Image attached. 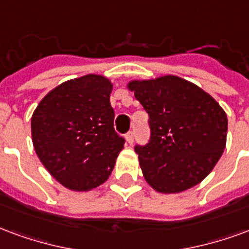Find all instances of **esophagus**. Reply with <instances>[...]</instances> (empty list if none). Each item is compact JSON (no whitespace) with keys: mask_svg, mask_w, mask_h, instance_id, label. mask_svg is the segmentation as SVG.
<instances>
[{"mask_svg":"<svg viewBox=\"0 0 249 249\" xmlns=\"http://www.w3.org/2000/svg\"><path fill=\"white\" fill-rule=\"evenodd\" d=\"M125 140H126V142L129 143V145H132L134 141V134L133 132H128V133L125 134Z\"/></svg>","mask_w":249,"mask_h":249,"instance_id":"esophagus-1","label":"esophagus"}]
</instances>
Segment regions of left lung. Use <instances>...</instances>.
<instances>
[{
    "mask_svg": "<svg viewBox=\"0 0 249 249\" xmlns=\"http://www.w3.org/2000/svg\"><path fill=\"white\" fill-rule=\"evenodd\" d=\"M128 89L149 115L150 141L134 148L145 181L163 194L203 181L227 141V115L218 101L176 75L132 80Z\"/></svg>",
    "mask_w": 249,
    "mask_h": 249,
    "instance_id": "8db88e82",
    "label": "left lung"
}]
</instances>
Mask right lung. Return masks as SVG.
Returning <instances> with one entry per match:
<instances>
[{
    "mask_svg": "<svg viewBox=\"0 0 249 249\" xmlns=\"http://www.w3.org/2000/svg\"><path fill=\"white\" fill-rule=\"evenodd\" d=\"M113 84L88 73L59 84L31 116L33 145L46 170L64 187L88 191L108 179L125 140L113 128Z\"/></svg>",
    "mask_w": 249,
    "mask_h": 249,
    "instance_id": "1",
    "label": "right lung"
}]
</instances>
